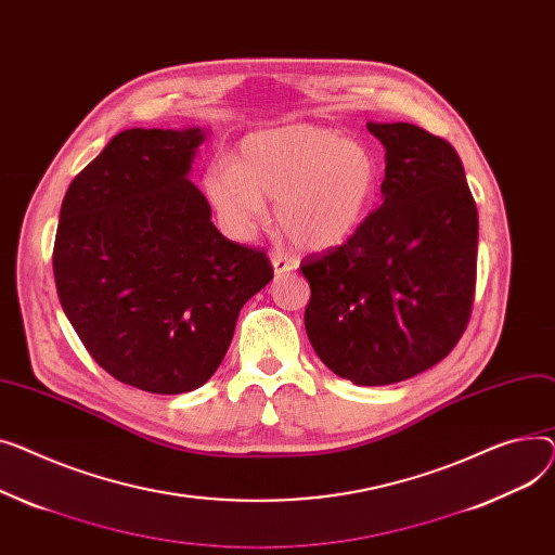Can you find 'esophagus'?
<instances>
[{
	"label": "esophagus",
	"mask_w": 555,
	"mask_h": 555,
	"mask_svg": "<svg viewBox=\"0 0 555 555\" xmlns=\"http://www.w3.org/2000/svg\"><path fill=\"white\" fill-rule=\"evenodd\" d=\"M271 262H273L275 275H284V273H291V271H296V269H298V262H296V259H293V257H286V255H282V253H273Z\"/></svg>",
	"instance_id": "obj_1"
}]
</instances>
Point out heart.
Listing matches in <instances>:
<instances>
[{"mask_svg": "<svg viewBox=\"0 0 555 555\" xmlns=\"http://www.w3.org/2000/svg\"><path fill=\"white\" fill-rule=\"evenodd\" d=\"M380 183L374 152L332 127L291 122L248 134L235 160H212L204 190L219 221L248 237L275 199L280 231L305 250L347 244L372 210Z\"/></svg>", "mask_w": 555, "mask_h": 555, "instance_id": "1", "label": "heart"}]
</instances>
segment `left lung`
I'll list each match as a JSON object with an SVG mask.
<instances>
[{
    "label": "left lung",
    "instance_id": "8db88e82",
    "mask_svg": "<svg viewBox=\"0 0 555 555\" xmlns=\"http://www.w3.org/2000/svg\"><path fill=\"white\" fill-rule=\"evenodd\" d=\"M385 145L383 204L343 246L311 253L307 336L356 385L430 370L470 320L477 206L454 147L412 122H367Z\"/></svg>",
    "mask_w": 555,
    "mask_h": 555
}]
</instances>
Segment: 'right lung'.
Instances as JSON below:
<instances>
[{
  "instance_id": "obj_1",
  "label": "right lung",
  "mask_w": 555,
  "mask_h": 555,
  "mask_svg": "<svg viewBox=\"0 0 555 555\" xmlns=\"http://www.w3.org/2000/svg\"><path fill=\"white\" fill-rule=\"evenodd\" d=\"M202 141L199 127L125 129L60 208V305L98 365L152 395L202 387L240 309L273 280L267 250L225 240L188 181Z\"/></svg>"
}]
</instances>
